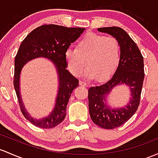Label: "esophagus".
<instances>
[{
	"instance_id": "esophagus-1",
	"label": "esophagus",
	"mask_w": 158,
	"mask_h": 158,
	"mask_svg": "<svg viewBox=\"0 0 158 158\" xmlns=\"http://www.w3.org/2000/svg\"><path fill=\"white\" fill-rule=\"evenodd\" d=\"M79 85H80L81 86H88V84L87 82H82V81H80V82H79Z\"/></svg>"
}]
</instances>
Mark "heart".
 Wrapping results in <instances>:
<instances>
[{"label": "heart", "mask_w": 158, "mask_h": 158, "mask_svg": "<svg viewBox=\"0 0 158 158\" xmlns=\"http://www.w3.org/2000/svg\"><path fill=\"white\" fill-rule=\"evenodd\" d=\"M121 57V46L117 38L112 36L90 33L82 37L76 48L66 50L64 58L71 73L80 76L86 68L89 79L103 81L117 70ZM86 61H84V60Z\"/></svg>", "instance_id": "obj_1"}]
</instances>
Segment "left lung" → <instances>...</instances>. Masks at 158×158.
Returning a JSON list of instances; mask_svg holds the SVG:
<instances>
[{"label": "left lung", "mask_w": 158, "mask_h": 158, "mask_svg": "<svg viewBox=\"0 0 158 158\" xmlns=\"http://www.w3.org/2000/svg\"><path fill=\"white\" fill-rule=\"evenodd\" d=\"M98 30L117 38L121 46V57L118 67L110 80L88 89L89 113L91 120L99 127L114 129L124 124L138 110L145 77L143 57L137 45L124 29L107 27ZM121 84H127L131 88V100L124 108L111 109L105 104V97Z\"/></svg>", "instance_id": "left-lung-1"}]
</instances>
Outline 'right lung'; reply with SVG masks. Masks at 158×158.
Instances as JSON below:
<instances>
[{
	"label": "right lung",
	"instance_id": "add662e5",
	"mask_svg": "<svg viewBox=\"0 0 158 158\" xmlns=\"http://www.w3.org/2000/svg\"><path fill=\"white\" fill-rule=\"evenodd\" d=\"M85 28L67 27L57 25H41L33 30L21 43L15 58L13 84L20 110L27 120L38 127L48 129L56 127L66 116L71 93L79 86V80L66 69L64 54L70 44L79 38ZM43 56L55 63L60 79L56 104L53 112L45 119L34 120L26 112L19 92V76L23 65L34 58Z\"/></svg>",
	"mask_w": 158,
	"mask_h": 158
}]
</instances>
